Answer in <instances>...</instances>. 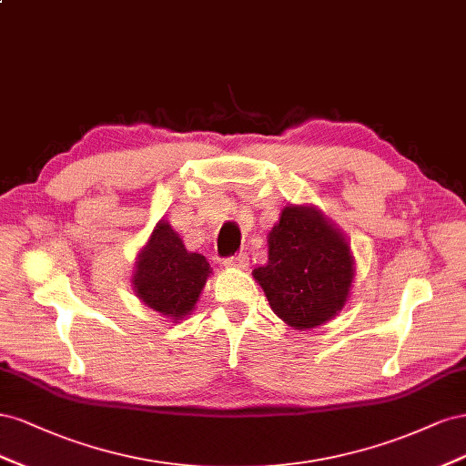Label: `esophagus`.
Listing matches in <instances>:
<instances>
[{"mask_svg": "<svg viewBox=\"0 0 466 466\" xmlns=\"http://www.w3.org/2000/svg\"><path fill=\"white\" fill-rule=\"evenodd\" d=\"M226 268H234V269H246L248 268V256L246 254H238L232 258L224 259Z\"/></svg>", "mask_w": 466, "mask_h": 466, "instance_id": "34e87169", "label": "esophagus"}]
</instances>
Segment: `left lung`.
I'll use <instances>...</instances> for the list:
<instances>
[{"mask_svg": "<svg viewBox=\"0 0 466 466\" xmlns=\"http://www.w3.org/2000/svg\"><path fill=\"white\" fill-rule=\"evenodd\" d=\"M268 244V263L251 275L271 310L302 331L331 320L348 300L355 275L345 236L316 207L289 205Z\"/></svg>", "mask_w": 466, "mask_h": 466, "instance_id": "left-lung-1", "label": "left lung"}]
</instances>
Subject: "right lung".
Returning <instances> with one entry per match:
<instances>
[{
    "label": "right lung",
    "mask_w": 466,
    "mask_h": 466,
    "mask_svg": "<svg viewBox=\"0 0 466 466\" xmlns=\"http://www.w3.org/2000/svg\"><path fill=\"white\" fill-rule=\"evenodd\" d=\"M208 275L205 256L185 249L171 224L159 220L137 258L132 287L146 307L177 322L193 312Z\"/></svg>",
    "instance_id": "add662e5"
}]
</instances>
